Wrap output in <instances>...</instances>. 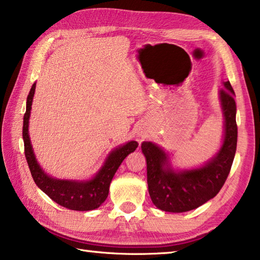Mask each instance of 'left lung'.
Listing matches in <instances>:
<instances>
[{"label": "left lung", "instance_id": "8db88e82", "mask_svg": "<svg viewBox=\"0 0 260 260\" xmlns=\"http://www.w3.org/2000/svg\"><path fill=\"white\" fill-rule=\"evenodd\" d=\"M223 86L219 91L225 117L223 142L217 155L204 166L174 172L161 148L152 142H143L141 146L147 159L149 195L158 209L187 212L213 199L225 183L236 152L237 125L235 93L230 81L223 82Z\"/></svg>", "mask_w": 260, "mask_h": 260}]
</instances>
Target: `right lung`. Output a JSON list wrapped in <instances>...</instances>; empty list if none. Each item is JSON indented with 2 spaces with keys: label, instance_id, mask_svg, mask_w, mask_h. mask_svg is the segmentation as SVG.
Masks as SVG:
<instances>
[{
  "label": "right lung",
  "instance_id": "right-lung-1",
  "mask_svg": "<svg viewBox=\"0 0 260 260\" xmlns=\"http://www.w3.org/2000/svg\"><path fill=\"white\" fill-rule=\"evenodd\" d=\"M35 82L33 83L27 96L23 125L25 157L34 182L52 201L56 202L57 204L64 206V208L74 211H89L98 209L107 200L110 183H111V180L114 173L117 172L118 167L120 166L127 155H129L131 152H133L138 148L139 143L136 141H131V142L124 144V146L114 149L107 158L99 173L93 179L88 180V181H73V180L51 178L43 172L40 165L38 164L37 159H35L32 144H30L28 136V120L30 109H32Z\"/></svg>",
  "mask_w": 260,
  "mask_h": 260
}]
</instances>
